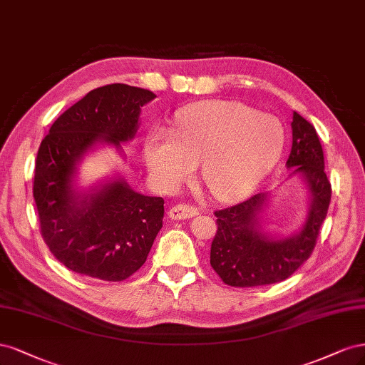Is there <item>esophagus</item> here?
I'll use <instances>...</instances> for the list:
<instances>
[{
    "mask_svg": "<svg viewBox=\"0 0 365 365\" xmlns=\"http://www.w3.org/2000/svg\"><path fill=\"white\" fill-rule=\"evenodd\" d=\"M198 214V209L195 206L191 205H186V203H180V205H175L170 209V218L173 220H186V218H192Z\"/></svg>",
    "mask_w": 365,
    "mask_h": 365,
    "instance_id": "obj_1",
    "label": "esophagus"
}]
</instances>
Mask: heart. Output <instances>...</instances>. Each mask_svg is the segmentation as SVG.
<instances>
[{
    "mask_svg": "<svg viewBox=\"0 0 365 365\" xmlns=\"http://www.w3.org/2000/svg\"><path fill=\"white\" fill-rule=\"evenodd\" d=\"M285 143L284 124L238 101H202L175 116L174 135L156 130L145 145L148 168L168 187L187 180L200 163L202 179L222 202L250 192L273 168Z\"/></svg>",
    "mask_w": 365,
    "mask_h": 365,
    "instance_id": "obj_1",
    "label": "heart"
}]
</instances>
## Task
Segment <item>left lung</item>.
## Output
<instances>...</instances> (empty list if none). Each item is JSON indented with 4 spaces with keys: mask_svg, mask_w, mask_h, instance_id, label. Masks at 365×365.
Instances as JSON below:
<instances>
[{
    "mask_svg": "<svg viewBox=\"0 0 365 365\" xmlns=\"http://www.w3.org/2000/svg\"><path fill=\"white\" fill-rule=\"evenodd\" d=\"M292 145L288 167L307 179L312 203L302 232L285 240H268L257 232V214L267 194L215 210L217 232L210 245V267L229 287L252 288L288 279L312 255L331 203L332 186L324 173V156L314 125L292 112Z\"/></svg>",
    "mask_w": 365,
    "mask_h": 365,
    "instance_id": "obj_1",
    "label": "left lung"
}]
</instances>
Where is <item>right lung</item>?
<instances>
[{
    "label": "right lung",
    "mask_w": 365,
    "mask_h": 365,
    "mask_svg": "<svg viewBox=\"0 0 365 365\" xmlns=\"http://www.w3.org/2000/svg\"><path fill=\"white\" fill-rule=\"evenodd\" d=\"M156 96L123 83L91 91L50 128L34 167L41 235L56 259L92 279L121 282L144 265L162 227L163 198L106 185L78 203L71 190L77 159L96 143L120 147L138 130L140 108Z\"/></svg>",
    "instance_id": "obj_1"
}]
</instances>
